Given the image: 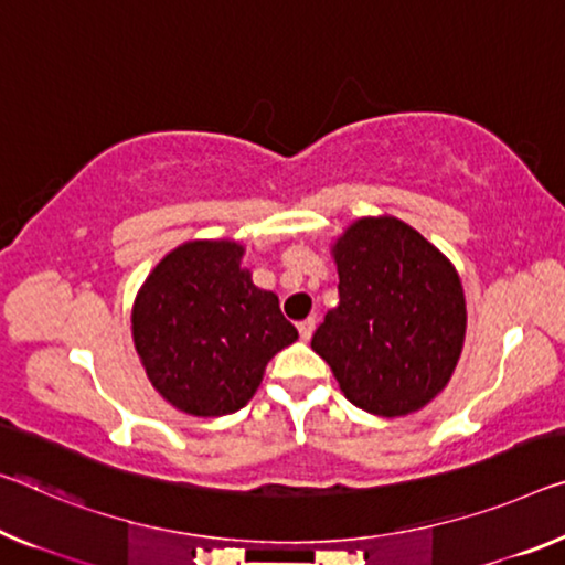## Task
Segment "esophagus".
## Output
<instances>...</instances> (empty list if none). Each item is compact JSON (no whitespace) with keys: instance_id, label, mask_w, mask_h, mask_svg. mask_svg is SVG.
I'll return each mask as SVG.
<instances>
[{"instance_id":"1","label":"esophagus","mask_w":565,"mask_h":565,"mask_svg":"<svg viewBox=\"0 0 565 565\" xmlns=\"http://www.w3.org/2000/svg\"><path fill=\"white\" fill-rule=\"evenodd\" d=\"M298 331H300V338H302V341H310L312 331H316V318H306V320H300V323H298Z\"/></svg>"}]
</instances>
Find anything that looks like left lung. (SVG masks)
<instances>
[{
	"mask_svg": "<svg viewBox=\"0 0 565 565\" xmlns=\"http://www.w3.org/2000/svg\"><path fill=\"white\" fill-rule=\"evenodd\" d=\"M331 255L341 302L326 312L310 349L359 409L386 419L419 412L452 379L465 345L455 265L388 214L349 224Z\"/></svg>",
	"mask_w": 565,
	"mask_h": 565,
	"instance_id": "left-lung-1",
	"label": "left lung"
}]
</instances>
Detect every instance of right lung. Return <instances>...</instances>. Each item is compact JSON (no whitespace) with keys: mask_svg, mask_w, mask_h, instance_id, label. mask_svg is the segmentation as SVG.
<instances>
[{"mask_svg":"<svg viewBox=\"0 0 565 565\" xmlns=\"http://www.w3.org/2000/svg\"><path fill=\"white\" fill-rule=\"evenodd\" d=\"M245 245L192 239L161 259L138 290L134 345L151 386L192 416L239 412L277 351L298 341L280 300L242 265Z\"/></svg>","mask_w":565,"mask_h":565,"instance_id":"right-lung-1","label":"right lung"}]
</instances>
